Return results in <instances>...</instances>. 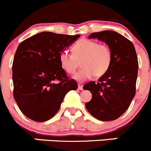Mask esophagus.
I'll use <instances>...</instances> for the list:
<instances>
[{"instance_id": "esophagus-1", "label": "esophagus", "mask_w": 151, "mask_h": 151, "mask_svg": "<svg viewBox=\"0 0 151 151\" xmlns=\"http://www.w3.org/2000/svg\"><path fill=\"white\" fill-rule=\"evenodd\" d=\"M78 89L80 90V91L83 90V85H81V84H79L78 85Z\"/></svg>"}]
</instances>
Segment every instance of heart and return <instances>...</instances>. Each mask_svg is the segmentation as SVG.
I'll return each mask as SVG.
<instances>
[{
    "instance_id": "obj_1",
    "label": "heart",
    "mask_w": 151,
    "mask_h": 151,
    "mask_svg": "<svg viewBox=\"0 0 151 151\" xmlns=\"http://www.w3.org/2000/svg\"><path fill=\"white\" fill-rule=\"evenodd\" d=\"M59 59L63 69L70 74L76 72L79 61H81L83 68L74 76V78L79 81H85L94 75L97 77L104 76L112 64V54L108 45L83 39L73 45L72 53L63 51Z\"/></svg>"
}]
</instances>
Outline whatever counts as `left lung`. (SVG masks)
Returning <instances> with one entry per match:
<instances>
[{
	"label": "left lung",
	"instance_id": "8db88e82",
	"mask_svg": "<svg viewBox=\"0 0 151 151\" xmlns=\"http://www.w3.org/2000/svg\"><path fill=\"white\" fill-rule=\"evenodd\" d=\"M88 37L104 42L112 51V61L98 83L91 81L83 87L92 93L85 107L99 121H114L127 110L136 93L139 68L136 50L131 41L115 31L93 33Z\"/></svg>",
	"mask_w": 151,
	"mask_h": 151
}]
</instances>
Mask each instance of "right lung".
<instances>
[{
    "instance_id": "obj_1",
    "label": "right lung",
    "mask_w": 151,
    "mask_h": 151,
    "mask_svg": "<svg viewBox=\"0 0 151 151\" xmlns=\"http://www.w3.org/2000/svg\"><path fill=\"white\" fill-rule=\"evenodd\" d=\"M80 36L42 32L19 45L12 65L13 95L27 118L48 121L57 113L67 93L77 89L59 57Z\"/></svg>"
}]
</instances>
